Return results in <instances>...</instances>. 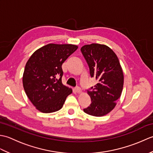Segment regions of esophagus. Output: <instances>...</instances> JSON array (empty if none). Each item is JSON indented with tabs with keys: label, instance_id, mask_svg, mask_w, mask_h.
I'll list each match as a JSON object with an SVG mask.
<instances>
[{
	"label": "esophagus",
	"instance_id": "1",
	"mask_svg": "<svg viewBox=\"0 0 153 153\" xmlns=\"http://www.w3.org/2000/svg\"><path fill=\"white\" fill-rule=\"evenodd\" d=\"M74 90H75V91H76L77 93H78V94L82 93V89H81V88H80V87H76Z\"/></svg>",
	"mask_w": 153,
	"mask_h": 153
}]
</instances>
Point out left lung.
<instances>
[{"label":"left lung","instance_id":"obj_1","mask_svg":"<svg viewBox=\"0 0 153 153\" xmlns=\"http://www.w3.org/2000/svg\"><path fill=\"white\" fill-rule=\"evenodd\" d=\"M81 51L89 68L90 76L97 84L87 91L91 99L83 111L94 116H102L114 108L122 92L123 74L116 54L105 45H84Z\"/></svg>","mask_w":153,"mask_h":153}]
</instances>
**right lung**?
<instances>
[{
	"label": "right lung",
	"instance_id": "right-lung-1",
	"mask_svg": "<svg viewBox=\"0 0 153 153\" xmlns=\"http://www.w3.org/2000/svg\"><path fill=\"white\" fill-rule=\"evenodd\" d=\"M78 47L70 44H48L29 58L23 75L25 92L40 112L51 113L62 108L72 90L62 83V65Z\"/></svg>",
	"mask_w": 153,
	"mask_h": 153
}]
</instances>
